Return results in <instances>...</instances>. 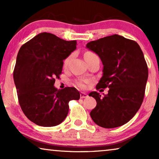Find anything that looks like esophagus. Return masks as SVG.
Segmentation results:
<instances>
[{
    "instance_id": "34e87169",
    "label": "esophagus",
    "mask_w": 159,
    "mask_h": 159,
    "mask_svg": "<svg viewBox=\"0 0 159 159\" xmlns=\"http://www.w3.org/2000/svg\"><path fill=\"white\" fill-rule=\"evenodd\" d=\"M88 97V94L85 93H80V98H87Z\"/></svg>"
}]
</instances>
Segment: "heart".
<instances>
[{
  "instance_id": "b5f03b06",
  "label": "heart",
  "mask_w": 159,
  "mask_h": 159,
  "mask_svg": "<svg viewBox=\"0 0 159 159\" xmlns=\"http://www.w3.org/2000/svg\"><path fill=\"white\" fill-rule=\"evenodd\" d=\"M96 56V55L93 53H92V52H87V53H85V54H84V59H86V58L91 57V56ZM69 58H70V57H68L64 60V66H67V64H68V63H69ZM90 82H91V80L90 79H85V78H83V79H80V80H76L75 84H76V86H77L78 88H85L87 87V84L90 83Z\"/></svg>"
}]
</instances>
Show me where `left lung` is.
I'll use <instances>...</instances> for the list:
<instances>
[{"instance_id":"left-lung-1","label":"left lung","mask_w":159,"mask_h":159,"mask_svg":"<svg viewBox=\"0 0 159 159\" xmlns=\"http://www.w3.org/2000/svg\"><path fill=\"white\" fill-rule=\"evenodd\" d=\"M86 47L103 64L96 89L109 88L103 97L95 91L89 94L97 102L91 118L103 128L122 126L135 115L144 99L148 69L142 50L135 41L119 34L91 41Z\"/></svg>"}]
</instances>
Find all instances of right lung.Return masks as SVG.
Here are the masks:
<instances>
[{
  "label": "right lung",
  "instance_id": "obj_1",
  "mask_svg": "<svg viewBox=\"0 0 159 159\" xmlns=\"http://www.w3.org/2000/svg\"><path fill=\"white\" fill-rule=\"evenodd\" d=\"M76 48V40L42 32L19 49L14 70L19 103L25 116L37 125H59L68 114L69 102L80 99L75 88L58 90L53 86L61 75L63 61Z\"/></svg>",
  "mask_w": 159,
  "mask_h": 159
}]
</instances>
